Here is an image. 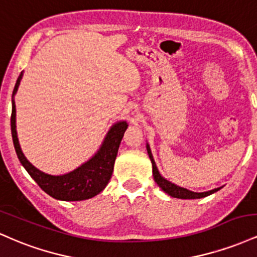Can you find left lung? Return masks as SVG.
I'll list each match as a JSON object with an SVG mask.
<instances>
[{
	"label": "left lung",
	"instance_id": "left-lung-1",
	"mask_svg": "<svg viewBox=\"0 0 257 257\" xmlns=\"http://www.w3.org/2000/svg\"><path fill=\"white\" fill-rule=\"evenodd\" d=\"M146 149H147V153H149V157H150V159H151V163H152L153 179H155V181L157 182V185L164 191V192L169 194V196L174 197V198H181V199L203 198V197H206V196H209V194L216 192V191H219L221 188V187H219V188H215V190L208 191V192L198 193V192H193V191L187 190V188L180 187V186H176L175 184H173V182L168 181L167 179H164L163 176L159 174L157 166H156V163H155V159H153V157H152V153H151V150H150L149 144L146 145Z\"/></svg>",
	"mask_w": 257,
	"mask_h": 257
}]
</instances>
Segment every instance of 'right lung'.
<instances>
[{"label": "right lung", "instance_id": "1", "mask_svg": "<svg viewBox=\"0 0 257 257\" xmlns=\"http://www.w3.org/2000/svg\"><path fill=\"white\" fill-rule=\"evenodd\" d=\"M22 77L23 72L17 79L12 98L16 95ZM126 128H128V124L125 120L113 124L106 134L99 151L89 161L85 162L77 169L64 175H49L32 166L20 149L16 129V102L12 100L11 131L18 158L26 172L30 174L31 178L37 182V185L44 192L59 200L75 202V200L89 199L104 190L111 179L119 144Z\"/></svg>", "mask_w": 257, "mask_h": 257}]
</instances>
